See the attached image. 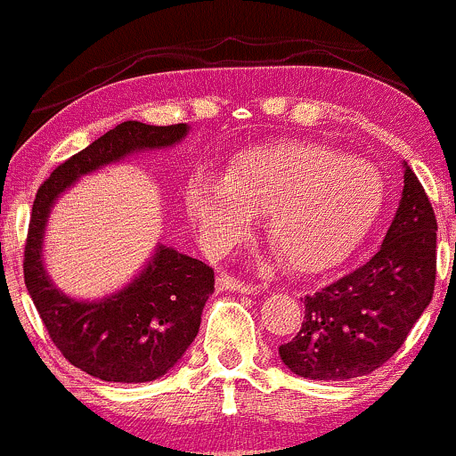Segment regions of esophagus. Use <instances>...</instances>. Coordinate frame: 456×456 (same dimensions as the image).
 Returning <instances> with one entry per match:
<instances>
[{
	"label": "esophagus",
	"instance_id": "obj_1",
	"mask_svg": "<svg viewBox=\"0 0 456 456\" xmlns=\"http://www.w3.org/2000/svg\"><path fill=\"white\" fill-rule=\"evenodd\" d=\"M216 288L220 289V292H242V294H257L259 292L257 285L240 281V279L232 277V274H227V273L218 274Z\"/></svg>",
	"mask_w": 456,
	"mask_h": 456
}]
</instances>
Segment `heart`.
<instances>
[{"label":"heart","instance_id":"b5f03b06","mask_svg":"<svg viewBox=\"0 0 456 456\" xmlns=\"http://www.w3.org/2000/svg\"><path fill=\"white\" fill-rule=\"evenodd\" d=\"M385 203L381 173L318 142L253 147L227 175L199 173L186 205L203 244L224 253L242 242L255 216L268 214V238L294 273L316 274L357 251Z\"/></svg>","mask_w":456,"mask_h":456}]
</instances>
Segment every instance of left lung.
I'll return each mask as SVG.
<instances>
[{
    "instance_id": "obj_1",
    "label": "left lung",
    "mask_w": 456,
    "mask_h": 456,
    "mask_svg": "<svg viewBox=\"0 0 456 456\" xmlns=\"http://www.w3.org/2000/svg\"><path fill=\"white\" fill-rule=\"evenodd\" d=\"M404 186L383 244L363 266L305 297L301 331L279 346L294 374L346 381L381 368L428 307L437 273V220L407 162Z\"/></svg>"
}]
</instances>
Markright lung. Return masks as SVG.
<instances>
[{
  "mask_svg": "<svg viewBox=\"0 0 456 456\" xmlns=\"http://www.w3.org/2000/svg\"><path fill=\"white\" fill-rule=\"evenodd\" d=\"M188 125L125 121L75 153L38 188L25 242L28 292L60 353L94 379L147 383L167 374L194 342L205 301L214 292V270L199 259L158 244L144 268L118 292L79 301L56 288L45 270L43 240L60 194L79 177L127 155L182 142Z\"/></svg>",
  "mask_w": 456,
  "mask_h": 456,
  "instance_id": "obj_1",
  "label": "right lung"
}]
</instances>
